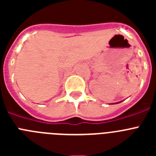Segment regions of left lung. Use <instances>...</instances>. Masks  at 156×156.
Wrapping results in <instances>:
<instances>
[{"instance_id": "1", "label": "left lung", "mask_w": 156, "mask_h": 156, "mask_svg": "<svg viewBox=\"0 0 156 156\" xmlns=\"http://www.w3.org/2000/svg\"><path fill=\"white\" fill-rule=\"evenodd\" d=\"M117 103H119V102H117ZM117 103H115V104H117Z\"/></svg>"}]
</instances>
